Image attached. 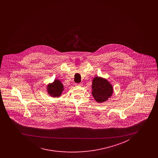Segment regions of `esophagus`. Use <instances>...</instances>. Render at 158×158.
<instances>
[{"label": "esophagus", "instance_id": "obj_1", "mask_svg": "<svg viewBox=\"0 0 158 158\" xmlns=\"http://www.w3.org/2000/svg\"><path fill=\"white\" fill-rule=\"evenodd\" d=\"M76 85L78 86H83V83H77V84H76Z\"/></svg>", "mask_w": 158, "mask_h": 158}]
</instances>
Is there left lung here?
<instances>
[{
    "label": "left lung",
    "instance_id": "obj_1",
    "mask_svg": "<svg viewBox=\"0 0 158 158\" xmlns=\"http://www.w3.org/2000/svg\"><path fill=\"white\" fill-rule=\"evenodd\" d=\"M92 96L99 103L108 100L114 93L112 84L106 79L102 77H94L92 81Z\"/></svg>",
    "mask_w": 158,
    "mask_h": 158
}]
</instances>
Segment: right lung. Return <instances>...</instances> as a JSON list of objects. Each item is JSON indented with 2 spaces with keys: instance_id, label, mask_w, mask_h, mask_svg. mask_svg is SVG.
<instances>
[{
  "instance_id": "obj_1",
  "label": "right lung",
  "mask_w": 158,
  "mask_h": 158,
  "mask_svg": "<svg viewBox=\"0 0 158 158\" xmlns=\"http://www.w3.org/2000/svg\"><path fill=\"white\" fill-rule=\"evenodd\" d=\"M48 94L53 98L60 97L64 91V85L59 79H54L53 83H48L46 87Z\"/></svg>"
}]
</instances>
